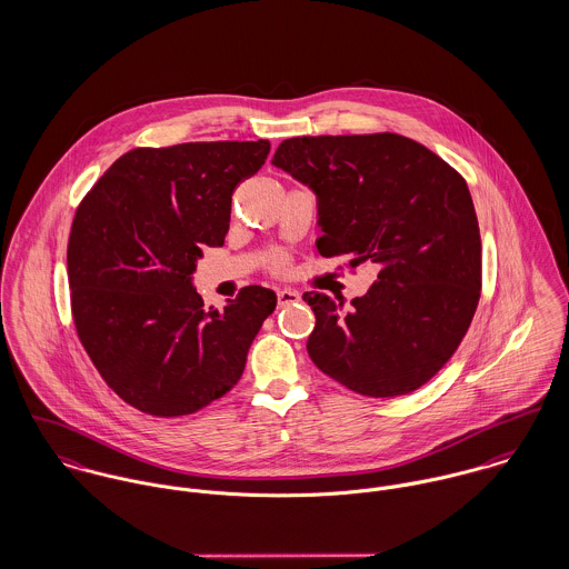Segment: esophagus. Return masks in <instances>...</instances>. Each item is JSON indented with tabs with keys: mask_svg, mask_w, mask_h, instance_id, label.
Here are the masks:
<instances>
[{
	"mask_svg": "<svg viewBox=\"0 0 569 569\" xmlns=\"http://www.w3.org/2000/svg\"><path fill=\"white\" fill-rule=\"evenodd\" d=\"M276 296H278V305H280V307H287V305H296V302H300V293H298L296 289H280Z\"/></svg>",
	"mask_w": 569,
	"mask_h": 569,
	"instance_id": "1",
	"label": "esophagus"
}]
</instances>
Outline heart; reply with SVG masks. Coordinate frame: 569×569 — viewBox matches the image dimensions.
<instances>
[{"label":"heart","instance_id":"obj_1","mask_svg":"<svg viewBox=\"0 0 569 569\" xmlns=\"http://www.w3.org/2000/svg\"><path fill=\"white\" fill-rule=\"evenodd\" d=\"M269 267H271L273 271H282V269L287 267V258H284L282 253H273L271 260H269Z\"/></svg>","mask_w":569,"mask_h":569}]
</instances>
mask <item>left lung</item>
I'll return each mask as SVG.
<instances>
[{"instance_id":"8db88e82","label":"left lung","mask_w":569,"mask_h":569,"mask_svg":"<svg viewBox=\"0 0 569 569\" xmlns=\"http://www.w3.org/2000/svg\"><path fill=\"white\" fill-rule=\"evenodd\" d=\"M273 166L318 194V251L379 264L346 309L307 291V350L348 390L390 399L425 386L458 350L482 291V241L465 177L397 133L284 140Z\"/></svg>"}]
</instances>
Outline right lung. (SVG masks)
<instances>
[{"mask_svg": "<svg viewBox=\"0 0 569 569\" xmlns=\"http://www.w3.org/2000/svg\"><path fill=\"white\" fill-rule=\"evenodd\" d=\"M269 142L133 149L82 197L68 243L72 316L104 383L151 416H186L228 395L276 309L243 287L223 311L192 287L201 247H221L237 186Z\"/></svg>", "mask_w": 569, "mask_h": 569, "instance_id": "1", "label": "right lung"}]
</instances>
